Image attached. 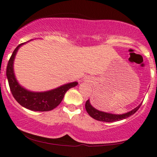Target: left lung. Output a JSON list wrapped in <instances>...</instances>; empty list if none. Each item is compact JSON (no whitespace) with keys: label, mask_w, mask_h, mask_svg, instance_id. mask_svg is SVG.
<instances>
[{"label":"left lung","mask_w":157,"mask_h":157,"mask_svg":"<svg viewBox=\"0 0 157 157\" xmlns=\"http://www.w3.org/2000/svg\"><path fill=\"white\" fill-rule=\"evenodd\" d=\"M141 104L139 105L137 107L135 108L134 109H133L132 111H129V112L128 113H123V114H113V113L100 111H99V110L94 109V108L91 105V103H90L89 100H88L86 102V109L87 113H89L90 116L92 118L95 119V120L101 122H111L115 121H120V120H124V119H126L129 117H131V115H133L134 113H136V111H137V110L140 109Z\"/></svg>","instance_id":"obj_1"}]
</instances>
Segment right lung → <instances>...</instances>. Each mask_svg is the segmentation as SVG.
Returning a JSON list of instances; mask_svg holds the SVG:
<instances>
[{
    "mask_svg": "<svg viewBox=\"0 0 157 157\" xmlns=\"http://www.w3.org/2000/svg\"><path fill=\"white\" fill-rule=\"evenodd\" d=\"M23 44L18 45L14 50L6 67V77L8 79L11 92L21 105L35 111H48L55 109L63 99L66 91L76 86L78 82H73L65 84L57 89L44 92H34L22 87L16 80L13 69L14 60L18 48Z\"/></svg>",
    "mask_w": 157,
    "mask_h": 157,
    "instance_id": "1",
    "label": "right lung"
}]
</instances>
